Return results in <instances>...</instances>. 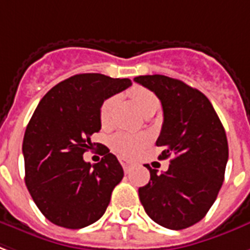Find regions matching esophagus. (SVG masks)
Returning a JSON list of instances; mask_svg holds the SVG:
<instances>
[{
  "label": "esophagus",
  "mask_w": 250,
  "mask_h": 250,
  "mask_svg": "<svg viewBox=\"0 0 250 250\" xmlns=\"http://www.w3.org/2000/svg\"><path fill=\"white\" fill-rule=\"evenodd\" d=\"M119 161H121L122 167H123L125 171H128L129 169H131V167H132V161H129V160L125 159V157H121V159H119Z\"/></svg>",
  "instance_id": "esophagus-1"
}]
</instances>
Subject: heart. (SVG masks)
I'll return each mask as SVG.
<instances>
[{
    "mask_svg": "<svg viewBox=\"0 0 250 250\" xmlns=\"http://www.w3.org/2000/svg\"><path fill=\"white\" fill-rule=\"evenodd\" d=\"M129 95L132 98L133 104L138 107L144 117L146 115H153L159 110L160 102L153 93L144 87H133L129 91ZM115 104V97H110L101 106L100 119L102 125L107 127L110 125V117H111L112 107ZM146 139L144 136L138 135H129L125 132H118L110 140L111 148L118 155L121 156H135L143 146H146Z\"/></svg>",
    "mask_w": 250,
    "mask_h": 250,
    "instance_id": "obj_1",
    "label": "heart"
}]
</instances>
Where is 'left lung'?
Listing matches in <instances>:
<instances>
[{
    "mask_svg": "<svg viewBox=\"0 0 250 250\" xmlns=\"http://www.w3.org/2000/svg\"><path fill=\"white\" fill-rule=\"evenodd\" d=\"M133 81L153 91L163 104L164 123L157 146L167 171L149 169V182L139 188L143 207L153 222L185 229L205 218L222 188L228 161L226 131L203 93L163 74Z\"/></svg>",
    "mask_w": 250,
    "mask_h": 250,
    "instance_id": "left-lung-1",
    "label": "left lung"
}]
</instances>
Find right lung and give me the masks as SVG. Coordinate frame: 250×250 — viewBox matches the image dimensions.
<instances>
[{"instance_id":"1","label":"right lung","mask_w":250,"mask_h":250,"mask_svg":"<svg viewBox=\"0 0 250 250\" xmlns=\"http://www.w3.org/2000/svg\"><path fill=\"white\" fill-rule=\"evenodd\" d=\"M132 83L101 73L72 76L42 98L24 132V182L38 208L59 227L79 229L102 218L125 173L106 150L100 163H85L90 136L101 129L104 100Z\"/></svg>"}]
</instances>
